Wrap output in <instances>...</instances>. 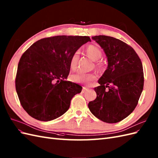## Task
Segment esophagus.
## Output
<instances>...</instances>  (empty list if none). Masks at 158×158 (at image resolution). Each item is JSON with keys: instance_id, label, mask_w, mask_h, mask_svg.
<instances>
[{"instance_id": "obj_1", "label": "esophagus", "mask_w": 158, "mask_h": 158, "mask_svg": "<svg viewBox=\"0 0 158 158\" xmlns=\"http://www.w3.org/2000/svg\"><path fill=\"white\" fill-rule=\"evenodd\" d=\"M88 88H86V87H83V88H82V92H83V93H84L86 91H87L88 90Z\"/></svg>"}]
</instances>
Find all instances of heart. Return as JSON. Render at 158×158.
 Returning a JSON list of instances; mask_svg holds the SVG:
<instances>
[{"mask_svg": "<svg viewBox=\"0 0 158 158\" xmlns=\"http://www.w3.org/2000/svg\"><path fill=\"white\" fill-rule=\"evenodd\" d=\"M86 52L87 56L94 61L98 60L102 56V50L98 47L97 46L94 44L88 45L86 48ZM79 58V51L76 50L72 54L70 60V68L72 70H76L77 67L78 60ZM97 66L98 68L101 67L100 64H98ZM96 78V74L94 72L90 73H82V72H78L75 74L70 76V80L72 82L81 83L83 84L89 85L92 81L94 80Z\"/></svg>", "mask_w": 158, "mask_h": 158, "instance_id": "1", "label": "heart"}]
</instances>
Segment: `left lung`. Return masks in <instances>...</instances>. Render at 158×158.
Returning <instances> with one entry per match:
<instances>
[{
    "instance_id": "obj_1",
    "label": "left lung",
    "mask_w": 158,
    "mask_h": 158,
    "mask_svg": "<svg viewBox=\"0 0 158 158\" xmlns=\"http://www.w3.org/2000/svg\"><path fill=\"white\" fill-rule=\"evenodd\" d=\"M108 58V68L94 88L96 98L89 102L93 115L106 123H117L127 117L138 105L143 88L141 60L134 48L112 36H92Z\"/></svg>"
}]
</instances>
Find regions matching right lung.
I'll use <instances>...</instances> for the list:
<instances>
[{
	"mask_svg": "<svg viewBox=\"0 0 158 158\" xmlns=\"http://www.w3.org/2000/svg\"><path fill=\"white\" fill-rule=\"evenodd\" d=\"M88 41L89 36L44 38L23 53L17 69L15 86L21 106L31 117L47 122L69 110L72 98L82 88L64 80L70 70V58Z\"/></svg>",
	"mask_w": 158,
	"mask_h": 158,
	"instance_id": "right-lung-1",
	"label": "right lung"
}]
</instances>
